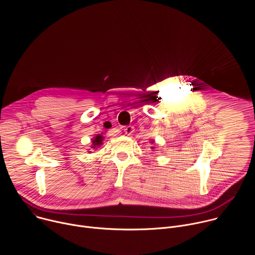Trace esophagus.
I'll return each instance as SVG.
<instances>
[{"label":"esophagus","mask_w":255,"mask_h":255,"mask_svg":"<svg viewBox=\"0 0 255 255\" xmlns=\"http://www.w3.org/2000/svg\"><path fill=\"white\" fill-rule=\"evenodd\" d=\"M123 131L126 135H131L134 132V127L133 126H126V127H124Z\"/></svg>","instance_id":"1"}]
</instances>
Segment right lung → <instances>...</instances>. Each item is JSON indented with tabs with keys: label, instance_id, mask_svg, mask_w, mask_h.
Wrapping results in <instances>:
<instances>
[{
	"label": "right lung",
	"instance_id": "add662e5",
	"mask_svg": "<svg viewBox=\"0 0 255 255\" xmlns=\"http://www.w3.org/2000/svg\"><path fill=\"white\" fill-rule=\"evenodd\" d=\"M103 141V137L101 135H97L94 139H93V148H97L99 145L102 144Z\"/></svg>",
	"mask_w": 255,
	"mask_h": 255
}]
</instances>
